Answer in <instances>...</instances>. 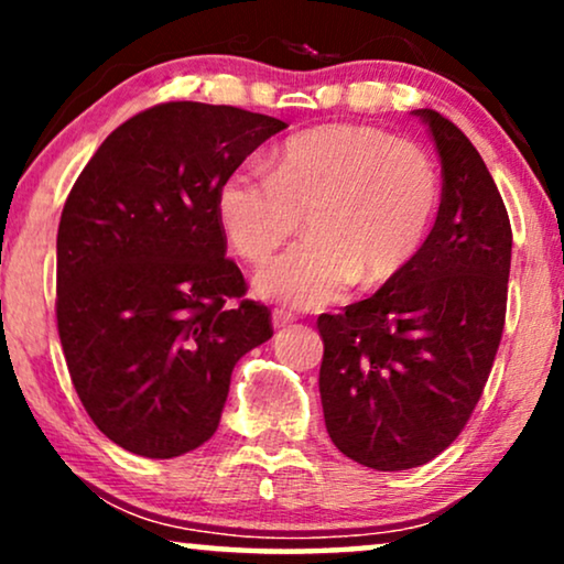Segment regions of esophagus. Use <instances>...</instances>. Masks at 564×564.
<instances>
[{
    "label": "esophagus",
    "instance_id": "esophagus-1",
    "mask_svg": "<svg viewBox=\"0 0 564 564\" xmlns=\"http://www.w3.org/2000/svg\"><path fill=\"white\" fill-rule=\"evenodd\" d=\"M292 321H295V315L288 313V311H274V313H272V326H274V328L290 326Z\"/></svg>",
    "mask_w": 564,
    "mask_h": 564
}]
</instances>
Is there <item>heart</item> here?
<instances>
[{"mask_svg":"<svg viewBox=\"0 0 564 564\" xmlns=\"http://www.w3.org/2000/svg\"><path fill=\"white\" fill-rule=\"evenodd\" d=\"M442 203L436 164L421 145L372 126L330 122L297 133L269 156V176L238 169L215 210L238 257L264 264L297 234L307 241L261 269L264 300L315 311L354 282L380 288L419 257Z\"/></svg>","mask_w":564,"mask_h":564,"instance_id":"heart-1","label":"heart"}]
</instances>
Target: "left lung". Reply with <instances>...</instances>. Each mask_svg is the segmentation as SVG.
Wrapping results in <instances>:
<instances>
[{
    "label": "left lung",
    "mask_w": 564,
    "mask_h": 564,
    "mask_svg": "<svg viewBox=\"0 0 564 564\" xmlns=\"http://www.w3.org/2000/svg\"><path fill=\"white\" fill-rule=\"evenodd\" d=\"M413 115L442 161L434 228L403 274L318 318L328 436L380 473L426 465L465 429L503 334L511 272V220L482 156L438 112Z\"/></svg>",
    "instance_id": "obj_1"
}]
</instances>
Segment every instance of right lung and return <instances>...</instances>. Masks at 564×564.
<instances>
[{
  "instance_id": "right-lung-1",
  "label": "right lung",
  "mask_w": 564,
  "mask_h": 564,
  "mask_svg": "<svg viewBox=\"0 0 564 564\" xmlns=\"http://www.w3.org/2000/svg\"><path fill=\"white\" fill-rule=\"evenodd\" d=\"M284 128L228 105H156L76 180L56 238L58 336L82 405L122 449L172 459L205 444L236 361L272 338L226 259L215 197Z\"/></svg>"
}]
</instances>
